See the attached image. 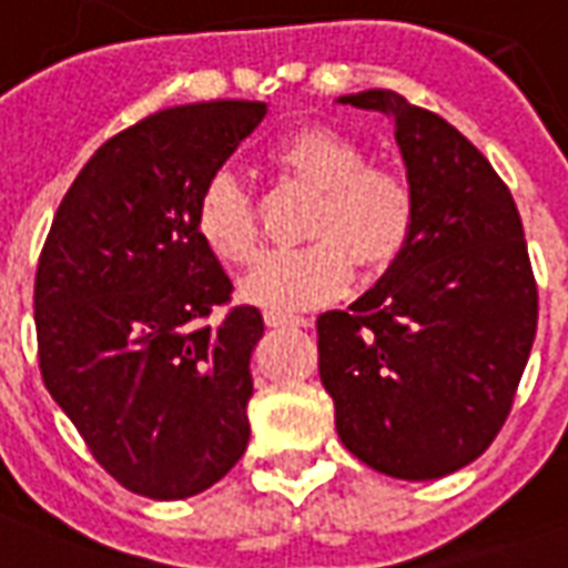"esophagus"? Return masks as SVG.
Returning <instances> with one entry per match:
<instances>
[{
    "label": "esophagus",
    "instance_id": "esophagus-1",
    "mask_svg": "<svg viewBox=\"0 0 568 568\" xmlns=\"http://www.w3.org/2000/svg\"><path fill=\"white\" fill-rule=\"evenodd\" d=\"M266 324L268 326H312L308 317H293V314H278V312H266Z\"/></svg>",
    "mask_w": 568,
    "mask_h": 568
}]
</instances>
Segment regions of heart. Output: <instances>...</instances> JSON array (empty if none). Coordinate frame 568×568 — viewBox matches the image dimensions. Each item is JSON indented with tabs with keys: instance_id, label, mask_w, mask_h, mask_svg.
I'll return each instance as SVG.
<instances>
[{
	"instance_id": "obj_1",
	"label": "heart",
	"mask_w": 568,
	"mask_h": 568,
	"mask_svg": "<svg viewBox=\"0 0 568 568\" xmlns=\"http://www.w3.org/2000/svg\"><path fill=\"white\" fill-rule=\"evenodd\" d=\"M278 172L314 190L302 247L275 251L239 284L244 302L268 312H302L342 296L354 263L366 275L390 268L412 242L417 196L412 181L390 165L369 163L342 132L312 126L275 148ZM196 233L226 266L256 256L260 226L254 199L233 172L209 178L196 202Z\"/></svg>"
}]
</instances>
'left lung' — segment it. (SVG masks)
Segmentation results:
<instances>
[{"mask_svg":"<svg viewBox=\"0 0 568 568\" xmlns=\"http://www.w3.org/2000/svg\"><path fill=\"white\" fill-rule=\"evenodd\" d=\"M338 102L393 120L417 223L375 287L317 317L321 381L354 457L433 481L490 448L527 369L539 293L524 223L494 165L448 120L393 90Z\"/></svg>","mask_w":568,"mask_h":568,"instance_id":"obj_1","label":"left lung"}]
</instances>
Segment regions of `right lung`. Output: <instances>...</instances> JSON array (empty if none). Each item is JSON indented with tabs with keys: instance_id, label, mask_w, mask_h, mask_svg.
<instances>
[{
	"instance_id": "obj_1",
	"label": "right lung",
	"mask_w": 568,
	"mask_h": 568,
	"mask_svg": "<svg viewBox=\"0 0 568 568\" xmlns=\"http://www.w3.org/2000/svg\"><path fill=\"white\" fill-rule=\"evenodd\" d=\"M266 102H196L102 144L53 214L36 272L44 387L126 490L187 499L242 459L263 314L196 233V202Z\"/></svg>"
}]
</instances>
